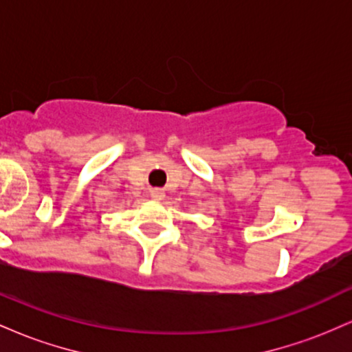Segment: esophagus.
<instances>
[{
	"label": "esophagus",
	"instance_id": "1",
	"mask_svg": "<svg viewBox=\"0 0 352 352\" xmlns=\"http://www.w3.org/2000/svg\"><path fill=\"white\" fill-rule=\"evenodd\" d=\"M164 190H160V188H153V190H151V197L153 200H162L164 199Z\"/></svg>",
	"mask_w": 352,
	"mask_h": 352
}]
</instances>
